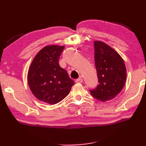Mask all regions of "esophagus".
<instances>
[{"instance_id": "obj_1", "label": "esophagus", "mask_w": 146, "mask_h": 146, "mask_svg": "<svg viewBox=\"0 0 146 146\" xmlns=\"http://www.w3.org/2000/svg\"><path fill=\"white\" fill-rule=\"evenodd\" d=\"M75 82H76V83H78V84L82 83V82H83V80H82V78H79L76 79V80H75Z\"/></svg>"}]
</instances>
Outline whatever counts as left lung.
Masks as SVG:
<instances>
[{"mask_svg": "<svg viewBox=\"0 0 146 146\" xmlns=\"http://www.w3.org/2000/svg\"><path fill=\"white\" fill-rule=\"evenodd\" d=\"M94 47L99 84L90 91L93 97L106 102L113 99L122 90L126 80V68L121 56L108 44L96 40Z\"/></svg>", "mask_w": 146, "mask_h": 146, "instance_id": "obj_1", "label": "left lung"}]
</instances>
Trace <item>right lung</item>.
Here are the masks:
<instances>
[{"mask_svg":"<svg viewBox=\"0 0 146 146\" xmlns=\"http://www.w3.org/2000/svg\"><path fill=\"white\" fill-rule=\"evenodd\" d=\"M64 46L44 47L35 56L29 66L28 81L35 97L42 102L55 104L67 96L74 85L58 59Z\"/></svg>","mask_w":146,"mask_h":146,"instance_id":"add662e5","label":"right lung"}]
</instances>
